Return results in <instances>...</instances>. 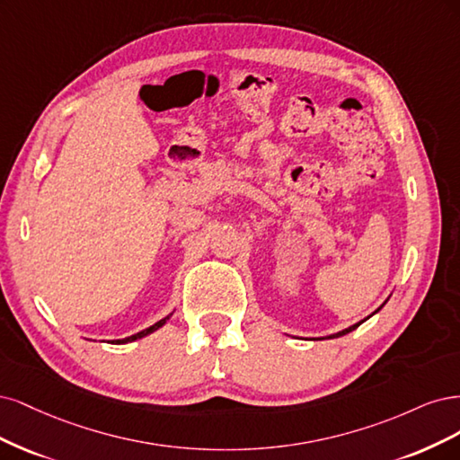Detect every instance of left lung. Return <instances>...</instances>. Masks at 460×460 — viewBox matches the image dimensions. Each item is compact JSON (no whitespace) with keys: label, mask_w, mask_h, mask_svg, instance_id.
Returning a JSON list of instances; mask_svg holds the SVG:
<instances>
[{"label":"left lung","mask_w":460,"mask_h":460,"mask_svg":"<svg viewBox=\"0 0 460 460\" xmlns=\"http://www.w3.org/2000/svg\"><path fill=\"white\" fill-rule=\"evenodd\" d=\"M380 307H382V305H380ZM380 307H378V309H380ZM378 309H376V311H378ZM361 323H363V321H361ZM361 323H358V324H353V327H349V329H346V331H342V332H336V334H332V336H331V338H338V336H344V334H348V332H351V331H353V329H358V327H359V324H361Z\"/></svg>","instance_id":"left-lung-1"}]
</instances>
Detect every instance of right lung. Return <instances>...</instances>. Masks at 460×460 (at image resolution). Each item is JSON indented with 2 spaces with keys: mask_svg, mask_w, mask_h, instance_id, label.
I'll use <instances>...</instances> for the list:
<instances>
[{
  "mask_svg": "<svg viewBox=\"0 0 460 460\" xmlns=\"http://www.w3.org/2000/svg\"><path fill=\"white\" fill-rule=\"evenodd\" d=\"M168 319H170V315H168V317H164V319H160L158 323H155V324H153V327L145 329V331H141V332H137V334L128 336V338H124V340H114V344H128V342H133V340H137V338H143V336H146V334H151V332H155L156 329H160L162 324H164Z\"/></svg>",
  "mask_w": 460,
  "mask_h": 460,
  "instance_id": "right-lung-1",
  "label": "right lung"
}]
</instances>
